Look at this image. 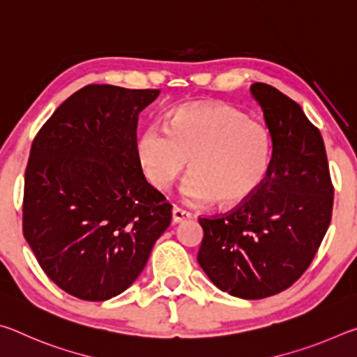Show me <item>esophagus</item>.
<instances>
[{
  "label": "esophagus",
  "instance_id": "34e87169",
  "mask_svg": "<svg viewBox=\"0 0 357 357\" xmlns=\"http://www.w3.org/2000/svg\"><path fill=\"white\" fill-rule=\"evenodd\" d=\"M190 217H192V214L189 213V211H184V209L178 208V206H174L173 211H172L173 223H179V222H183V220L190 219Z\"/></svg>",
  "mask_w": 357,
  "mask_h": 357
}]
</instances>
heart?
<instances>
[{
  "label": "heart",
  "instance_id": "obj_1",
  "mask_svg": "<svg viewBox=\"0 0 357 357\" xmlns=\"http://www.w3.org/2000/svg\"><path fill=\"white\" fill-rule=\"evenodd\" d=\"M271 138L266 126L219 102L176 108L165 130L148 126L137 142L143 172L159 190L172 187L185 172L184 202L206 206L219 200L236 206L253 195L269 164Z\"/></svg>",
  "mask_w": 357,
  "mask_h": 357
}]
</instances>
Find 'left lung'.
<instances>
[{"label":"left lung","instance_id":"1","mask_svg":"<svg viewBox=\"0 0 357 357\" xmlns=\"http://www.w3.org/2000/svg\"><path fill=\"white\" fill-rule=\"evenodd\" d=\"M271 140L268 172L250 198L200 217L198 264L214 285L241 299H263L293 285L328 231L334 187L319 130L279 89L253 83Z\"/></svg>","mask_w":357,"mask_h":357}]
</instances>
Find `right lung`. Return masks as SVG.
<instances>
[{"mask_svg": "<svg viewBox=\"0 0 357 357\" xmlns=\"http://www.w3.org/2000/svg\"><path fill=\"white\" fill-rule=\"evenodd\" d=\"M159 94L88 84L33 142L23 236L48 279L78 299L128 289L170 225L172 204L144 178L137 153L138 114Z\"/></svg>", "mask_w": 357, "mask_h": 357, "instance_id": "add662e5", "label": "right lung"}]
</instances>
